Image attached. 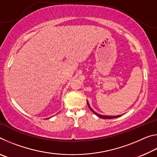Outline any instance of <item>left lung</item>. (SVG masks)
<instances>
[{"label":"left lung","instance_id":"obj_1","mask_svg":"<svg viewBox=\"0 0 157 157\" xmlns=\"http://www.w3.org/2000/svg\"><path fill=\"white\" fill-rule=\"evenodd\" d=\"M86 102H87V105H88L89 108L90 109H91V111H92V112H94V113L95 114V115L98 116V117H100V118H103V119H112V118H118V117L121 116V115H120V116H102V115H100V114H98V113H97L96 112H95V111L92 109L91 107H90V105H89V104L88 101H86Z\"/></svg>","mask_w":157,"mask_h":157}]
</instances>
